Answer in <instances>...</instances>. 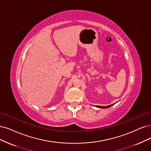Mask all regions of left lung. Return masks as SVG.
I'll return each instance as SVG.
<instances>
[{
	"label": "left lung",
	"instance_id": "1",
	"mask_svg": "<svg viewBox=\"0 0 151 151\" xmlns=\"http://www.w3.org/2000/svg\"><path fill=\"white\" fill-rule=\"evenodd\" d=\"M114 104H111V105H109V106H96V107H97V108H102V109H106V108H109V107H111V106H112L113 105H114Z\"/></svg>",
	"mask_w": 151,
	"mask_h": 151
}]
</instances>
